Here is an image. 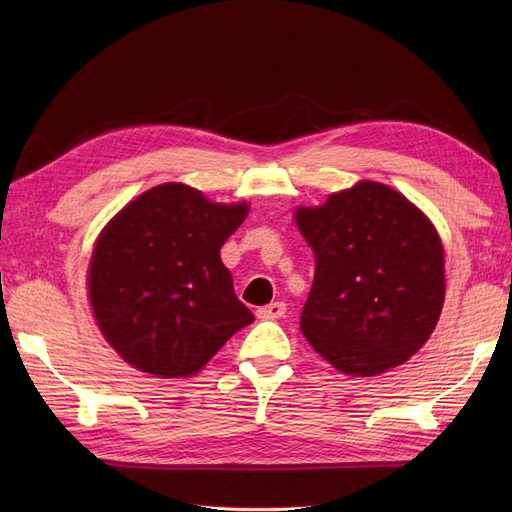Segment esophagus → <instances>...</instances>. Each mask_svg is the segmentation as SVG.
Returning a JSON list of instances; mask_svg holds the SVG:
<instances>
[{
    "label": "esophagus",
    "mask_w": 512,
    "mask_h": 512,
    "mask_svg": "<svg viewBox=\"0 0 512 512\" xmlns=\"http://www.w3.org/2000/svg\"><path fill=\"white\" fill-rule=\"evenodd\" d=\"M284 314H286L284 301H275V303H269V305L258 309V318H262V320H275V318H282Z\"/></svg>",
    "instance_id": "esophagus-1"
}]
</instances>
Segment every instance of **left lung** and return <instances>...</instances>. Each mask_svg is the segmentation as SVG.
<instances>
[{"mask_svg": "<svg viewBox=\"0 0 512 512\" xmlns=\"http://www.w3.org/2000/svg\"><path fill=\"white\" fill-rule=\"evenodd\" d=\"M294 220L316 258L301 331L322 359L378 376L421 350L444 303V250L427 215L389 185L361 181Z\"/></svg>", "mask_w": 512, "mask_h": 512, "instance_id": "obj_1", "label": "left lung"}]
</instances>
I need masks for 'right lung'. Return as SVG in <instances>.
Wrapping results in <instances>:
<instances>
[{
  "mask_svg": "<svg viewBox=\"0 0 512 512\" xmlns=\"http://www.w3.org/2000/svg\"><path fill=\"white\" fill-rule=\"evenodd\" d=\"M245 215V203H211L190 185L162 183L104 226L89 301L123 361L160 378L192 376L254 322L220 258Z\"/></svg>",
  "mask_w": 512,
  "mask_h": 512,
  "instance_id": "obj_1",
  "label": "right lung"
}]
</instances>
